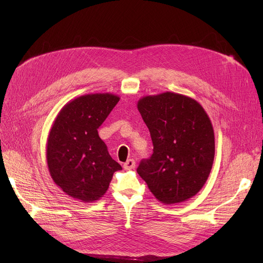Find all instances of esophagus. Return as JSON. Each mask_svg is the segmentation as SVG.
Segmentation results:
<instances>
[{"label":"esophagus","mask_w":263,"mask_h":263,"mask_svg":"<svg viewBox=\"0 0 263 263\" xmlns=\"http://www.w3.org/2000/svg\"><path fill=\"white\" fill-rule=\"evenodd\" d=\"M135 167V161L133 159H129L126 163L123 164V168L124 170H132Z\"/></svg>","instance_id":"1"}]
</instances>
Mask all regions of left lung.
Here are the masks:
<instances>
[{"label": "left lung", "instance_id": "1", "mask_svg": "<svg viewBox=\"0 0 263 263\" xmlns=\"http://www.w3.org/2000/svg\"><path fill=\"white\" fill-rule=\"evenodd\" d=\"M137 108L154 144L153 156L140 163L137 174L162 203L195 196L210 175L215 154L208 114L196 100L172 91L143 97Z\"/></svg>", "mask_w": 263, "mask_h": 263}]
</instances>
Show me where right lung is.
<instances>
[{
	"label": "right lung",
	"instance_id": "obj_1",
	"mask_svg": "<svg viewBox=\"0 0 263 263\" xmlns=\"http://www.w3.org/2000/svg\"><path fill=\"white\" fill-rule=\"evenodd\" d=\"M119 99L108 92L78 97L63 106L52 124L47 142L48 168L55 184L76 200H98L113 174L122 170L98 134Z\"/></svg>",
	"mask_w": 263,
	"mask_h": 263
}]
</instances>
